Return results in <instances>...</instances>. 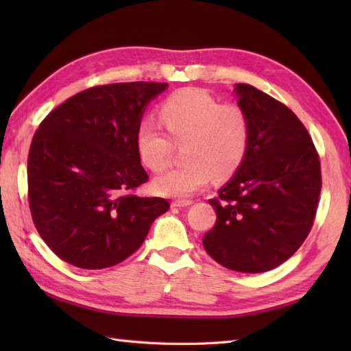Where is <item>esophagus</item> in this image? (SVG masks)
I'll list each match as a JSON object with an SVG mask.
<instances>
[{
	"label": "esophagus",
	"mask_w": 351,
	"mask_h": 351,
	"mask_svg": "<svg viewBox=\"0 0 351 351\" xmlns=\"http://www.w3.org/2000/svg\"><path fill=\"white\" fill-rule=\"evenodd\" d=\"M191 204H193V200H173V202H171V206L185 208V206H190Z\"/></svg>",
	"instance_id": "obj_1"
}]
</instances>
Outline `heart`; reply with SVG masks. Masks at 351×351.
Wrapping results in <instances>:
<instances>
[{
  "label": "heart",
  "instance_id": "obj_1",
  "mask_svg": "<svg viewBox=\"0 0 351 351\" xmlns=\"http://www.w3.org/2000/svg\"><path fill=\"white\" fill-rule=\"evenodd\" d=\"M158 114L171 138L154 122H141L136 132L141 164L152 171L164 170L173 145H184L187 162L156 178V193L190 197L205 189L213 175L223 180L240 169L250 143V121L240 104L220 102L204 88L185 87L162 101Z\"/></svg>",
  "mask_w": 351,
  "mask_h": 351
}]
</instances>
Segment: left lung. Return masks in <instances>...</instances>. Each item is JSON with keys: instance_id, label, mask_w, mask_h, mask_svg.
<instances>
[{"instance_id": "left-lung-1", "label": "left lung", "mask_w": 351, "mask_h": 351, "mask_svg": "<svg viewBox=\"0 0 351 351\" xmlns=\"http://www.w3.org/2000/svg\"><path fill=\"white\" fill-rule=\"evenodd\" d=\"M235 86L250 121L249 151L232 180L208 200L217 220L204 247L229 270L264 273L293 256L309 235L322 167L308 130L285 104L250 84Z\"/></svg>"}]
</instances>
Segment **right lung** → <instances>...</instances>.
<instances>
[{
  "label": "right lung",
  "mask_w": 351,
  "mask_h": 351,
  "mask_svg": "<svg viewBox=\"0 0 351 351\" xmlns=\"http://www.w3.org/2000/svg\"><path fill=\"white\" fill-rule=\"evenodd\" d=\"M167 83H114L73 95L40 122L28 152V205L56 255L86 270L131 256L170 205L138 197L149 176L136 132L146 104Z\"/></svg>",
  "instance_id": "right-lung-1"
}]
</instances>
